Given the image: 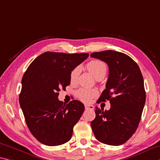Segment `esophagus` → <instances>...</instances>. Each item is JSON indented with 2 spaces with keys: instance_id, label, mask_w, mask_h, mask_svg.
<instances>
[{
  "instance_id": "1",
  "label": "esophagus",
  "mask_w": 160,
  "mask_h": 160,
  "mask_svg": "<svg viewBox=\"0 0 160 160\" xmlns=\"http://www.w3.org/2000/svg\"><path fill=\"white\" fill-rule=\"evenodd\" d=\"M86 110H94V106L92 105H85Z\"/></svg>"
}]
</instances>
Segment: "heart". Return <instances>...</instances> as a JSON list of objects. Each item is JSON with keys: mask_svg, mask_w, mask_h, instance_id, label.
I'll use <instances>...</instances> for the list:
<instances>
[{"mask_svg": "<svg viewBox=\"0 0 160 160\" xmlns=\"http://www.w3.org/2000/svg\"><path fill=\"white\" fill-rule=\"evenodd\" d=\"M86 69L92 74L96 79L100 78H104L107 73L108 66L105 62L99 60H91L86 65ZM80 74V68H75L70 73L71 82H75ZM98 92L95 89H86L81 88L76 92L78 98L84 102H89L92 99L98 95Z\"/></svg>", "mask_w": 160, "mask_h": 160, "instance_id": "1", "label": "heart"}]
</instances>
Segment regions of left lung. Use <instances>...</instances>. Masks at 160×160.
Segmentation results:
<instances>
[{"instance_id":"obj_1","label":"left lung","mask_w":160,"mask_h":160,"mask_svg":"<svg viewBox=\"0 0 160 160\" xmlns=\"http://www.w3.org/2000/svg\"><path fill=\"white\" fill-rule=\"evenodd\" d=\"M90 56L106 62L109 77L97 102L110 100V109L95 108L91 127L96 139L109 145L122 144L138 128L145 103L144 80L138 65L125 53L105 50Z\"/></svg>"}]
</instances>
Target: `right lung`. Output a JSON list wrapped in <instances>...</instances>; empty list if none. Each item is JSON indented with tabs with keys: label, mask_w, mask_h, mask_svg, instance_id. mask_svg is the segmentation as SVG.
<instances>
[{
	"label": "right lung",
	"mask_w": 160,
	"mask_h": 160,
	"mask_svg": "<svg viewBox=\"0 0 160 160\" xmlns=\"http://www.w3.org/2000/svg\"><path fill=\"white\" fill-rule=\"evenodd\" d=\"M88 53L45 52L32 61L22 78L19 102L30 132L48 146L65 144L85 110L80 101L65 105L58 92L70 84V73Z\"/></svg>",
	"instance_id": "add662e5"
}]
</instances>
